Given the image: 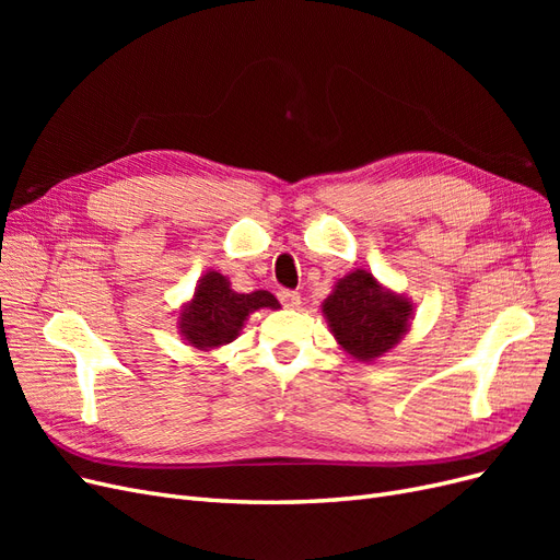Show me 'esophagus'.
Masks as SVG:
<instances>
[{"label": "esophagus", "instance_id": "esophagus-1", "mask_svg": "<svg viewBox=\"0 0 560 560\" xmlns=\"http://www.w3.org/2000/svg\"><path fill=\"white\" fill-rule=\"evenodd\" d=\"M278 299L284 308H296L301 303V294L294 292V290H280L278 292Z\"/></svg>", "mask_w": 560, "mask_h": 560}]
</instances>
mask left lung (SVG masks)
<instances>
[{
	"label": "left lung",
	"mask_w": 560,
	"mask_h": 560,
	"mask_svg": "<svg viewBox=\"0 0 560 560\" xmlns=\"http://www.w3.org/2000/svg\"><path fill=\"white\" fill-rule=\"evenodd\" d=\"M329 327L354 360H374L393 348L409 327L411 306L381 290L369 270H354L336 284L325 301Z\"/></svg>",
	"instance_id": "1"
}]
</instances>
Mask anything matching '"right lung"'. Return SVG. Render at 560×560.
<instances>
[{
  "mask_svg": "<svg viewBox=\"0 0 560 560\" xmlns=\"http://www.w3.org/2000/svg\"><path fill=\"white\" fill-rule=\"evenodd\" d=\"M278 306V299L264 290L252 294L233 292L229 280L212 270L200 280L194 301L179 315V329L196 348L224 346L238 336L252 311Z\"/></svg>",
  "mask_w": 560,
  "mask_h": 560,
  "instance_id": "1",
  "label": "right lung"
}]
</instances>
